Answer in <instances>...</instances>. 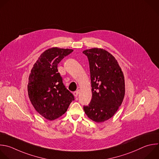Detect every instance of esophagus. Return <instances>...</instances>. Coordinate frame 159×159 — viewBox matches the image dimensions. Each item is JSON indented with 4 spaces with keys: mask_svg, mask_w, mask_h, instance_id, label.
I'll return each instance as SVG.
<instances>
[{
    "mask_svg": "<svg viewBox=\"0 0 159 159\" xmlns=\"http://www.w3.org/2000/svg\"><path fill=\"white\" fill-rule=\"evenodd\" d=\"M73 93H74V95L75 97H77V95H78V94H79V91H78V90L75 91V92H74Z\"/></svg>",
    "mask_w": 159,
    "mask_h": 159,
    "instance_id": "1",
    "label": "esophagus"
}]
</instances>
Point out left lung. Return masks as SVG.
<instances>
[{
	"label": "left lung",
	"instance_id": "1",
	"mask_svg": "<svg viewBox=\"0 0 159 159\" xmlns=\"http://www.w3.org/2000/svg\"><path fill=\"white\" fill-rule=\"evenodd\" d=\"M87 57L90 73L92 97L84 106L85 114L96 122L111 119L120 106L125 95L123 72L117 60L102 48L83 51Z\"/></svg>",
	"mask_w": 159,
	"mask_h": 159
}]
</instances>
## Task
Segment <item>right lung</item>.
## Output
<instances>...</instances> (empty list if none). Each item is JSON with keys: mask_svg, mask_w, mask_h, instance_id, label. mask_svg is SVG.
I'll list each match as a JSON object with an SVG mask.
<instances>
[{"mask_svg": "<svg viewBox=\"0 0 159 159\" xmlns=\"http://www.w3.org/2000/svg\"><path fill=\"white\" fill-rule=\"evenodd\" d=\"M72 52L69 48H48L40 55L31 70L27 85L29 97L36 111L47 120L62 116L74 100L57 69L58 64Z\"/></svg>", "mask_w": 159, "mask_h": 159, "instance_id": "right-lung-1", "label": "right lung"}]
</instances>
